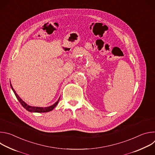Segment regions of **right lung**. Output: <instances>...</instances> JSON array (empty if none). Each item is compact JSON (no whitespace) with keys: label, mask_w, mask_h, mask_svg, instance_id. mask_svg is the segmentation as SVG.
Instances as JSON below:
<instances>
[{"label":"right lung","mask_w":155,"mask_h":155,"mask_svg":"<svg viewBox=\"0 0 155 155\" xmlns=\"http://www.w3.org/2000/svg\"><path fill=\"white\" fill-rule=\"evenodd\" d=\"M11 85V87H12V90L13 91L16 98L18 99V101L20 102V104L22 105V106H23L25 108H26L28 111L29 112H37V113H45V112H50L51 111V110L57 105V104H58V102L59 101V99H58V101L55 103L53 105H52L51 106H50V107H32V106H30L29 105H28L26 103H25L23 100H22L19 97V96L16 94V93L15 92V91L14 90V89L13 88L12 84Z\"/></svg>","instance_id":"add662e5"}]
</instances>
